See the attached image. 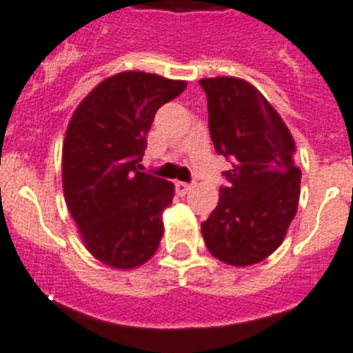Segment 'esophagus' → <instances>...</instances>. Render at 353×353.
<instances>
[{
	"label": "esophagus",
	"mask_w": 353,
	"mask_h": 353,
	"mask_svg": "<svg viewBox=\"0 0 353 353\" xmlns=\"http://www.w3.org/2000/svg\"><path fill=\"white\" fill-rule=\"evenodd\" d=\"M176 190H177V194H179V195H185V194H188V192L192 190V185H188V183H183V181H177L176 183Z\"/></svg>",
	"instance_id": "34e87169"
}]
</instances>
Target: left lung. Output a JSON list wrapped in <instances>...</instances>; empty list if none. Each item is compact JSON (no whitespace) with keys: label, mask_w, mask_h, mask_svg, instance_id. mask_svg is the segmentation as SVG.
Returning <instances> with one entry per match:
<instances>
[{"label":"left lung","mask_w":353,"mask_h":353,"mask_svg":"<svg viewBox=\"0 0 353 353\" xmlns=\"http://www.w3.org/2000/svg\"><path fill=\"white\" fill-rule=\"evenodd\" d=\"M208 97L210 136L232 159L222 172L217 208L201 224L204 244L221 262L245 268L282 244L298 210L301 170L285 121L253 84L236 77L201 79Z\"/></svg>","instance_id":"8db88e82"}]
</instances>
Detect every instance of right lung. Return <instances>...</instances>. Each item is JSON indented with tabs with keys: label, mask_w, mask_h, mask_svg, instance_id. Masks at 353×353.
Here are the masks:
<instances>
[{
	"label": "right lung",
	"mask_w": 353,
	"mask_h": 353,
	"mask_svg": "<svg viewBox=\"0 0 353 353\" xmlns=\"http://www.w3.org/2000/svg\"><path fill=\"white\" fill-rule=\"evenodd\" d=\"M186 88L145 71L108 77L77 105L62 143V190L85 250L112 269L152 259L174 185L138 170L154 114Z\"/></svg>",
	"instance_id": "obj_1"
}]
</instances>
